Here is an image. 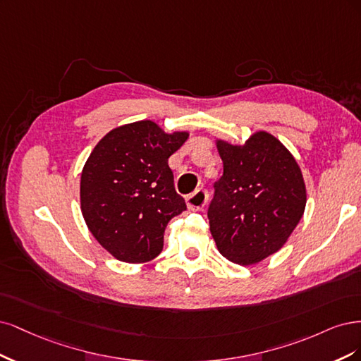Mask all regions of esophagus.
<instances>
[{"label": "esophagus", "instance_id": "obj_1", "mask_svg": "<svg viewBox=\"0 0 361 361\" xmlns=\"http://www.w3.org/2000/svg\"><path fill=\"white\" fill-rule=\"evenodd\" d=\"M185 202H188L189 210L192 212H201L208 202V192L205 189H197L192 195L185 197Z\"/></svg>", "mask_w": 361, "mask_h": 361}]
</instances>
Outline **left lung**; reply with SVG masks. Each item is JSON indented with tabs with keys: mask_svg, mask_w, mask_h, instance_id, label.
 Segmentation results:
<instances>
[{
	"mask_svg": "<svg viewBox=\"0 0 361 361\" xmlns=\"http://www.w3.org/2000/svg\"><path fill=\"white\" fill-rule=\"evenodd\" d=\"M224 176L208 207L212 235L229 261L252 265L281 249L306 207V185L293 154L267 132L244 145L217 141Z\"/></svg>",
	"mask_w": 361,
	"mask_h": 361,
	"instance_id": "8db88e82",
	"label": "left lung"
}]
</instances>
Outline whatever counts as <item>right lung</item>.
Wrapping results in <instances>:
<instances>
[{"mask_svg": "<svg viewBox=\"0 0 361 361\" xmlns=\"http://www.w3.org/2000/svg\"><path fill=\"white\" fill-rule=\"evenodd\" d=\"M188 136L166 135L145 120L111 130L91 151L80 176V208L112 257L139 264L164 249L168 222L188 208L168 165Z\"/></svg>", "mask_w": 361, "mask_h": 361, "instance_id": "1", "label": "right lung"}]
</instances>
